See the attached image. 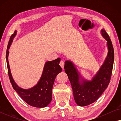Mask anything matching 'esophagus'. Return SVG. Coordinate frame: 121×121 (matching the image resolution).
I'll use <instances>...</instances> for the list:
<instances>
[{
    "label": "esophagus",
    "mask_w": 121,
    "mask_h": 121,
    "mask_svg": "<svg viewBox=\"0 0 121 121\" xmlns=\"http://www.w3.org/2000/svg\"><path fill=\"white\" fill-rule=\"evenodd\" d=\"M59 65L62 68H64V61H60V63H59Z\"/></svg>",
    "instance_id": "esophagus-1"
}]
</instances>
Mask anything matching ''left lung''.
Segmentation results:
<instances>
[{"mask_svg": "<svg viewBox=\"0 0 121 121\" xmlns=\"http://www.w3.org/2000/svg\"><path fill=\"white\" fill-rule=\"evenodd\" d=\"M101 33L107 41L108 53L103 64L91 80L82 78L72 61L65 62V72L72 85L74 100L80 106H85L96 101L110 83L113 65L114 50L110 37L104 29L101 30Z\"/></svg>", "mask_w": 121, "mask_h": 121, "instance_id": "8db88e82", "label": "left lung"}]
</instances>
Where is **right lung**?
Listing matches in <instances>:
<instances>
[{"label":"right lung","instance_id":"1","mask_svg":"<svg viewBox=\"0 0 121 121\" xmlns=\"http://www.w3.org/2000/svg\"><path fill=\"white\" fill-rule=\"evenodd\" d=\"M16 34L17 31L15 30L10 38L6 54L8 74L11 85L13 89L19 94L21 99L29 105L39 108L45 107L48 105L52 101V88L56 77L62 71V68L59 65L60 58H58L54 60L48 61L46 63L40 79L34 86L27 89L19 87L15 82L11 75L8 61L9 49Z\"/></svg>","mask_w":121,"mask_h":121}]
</instances>
